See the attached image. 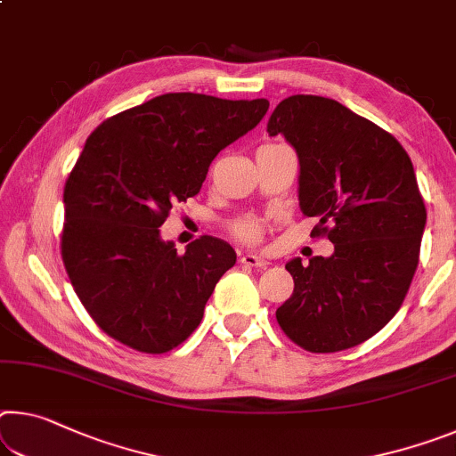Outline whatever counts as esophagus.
I'll list each match as a JSON object with an SVG mask.
<instances>
[{"mask_svg":"<svg viewBox=\"0 0 456 456\" xmlns=\"http://www.w3.org/2000/svg\"><path fill=\"white\" fill-rule=\"evenodd\" d=\"M240 264L249 265V267H265L267 265V259L259 257L256 254H243V256H240Z\"/></svg>","mask_w":456,"mask_h":456,"instance_id":"34e87169","label":"esophagus"}]
</instances>
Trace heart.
I'll use <instances>...</instances> for the list:
<instances>
[{"label": "heart", "instance_id": "b5f03b06", "mask_svg": "<svg viewBox=\"0 0 456 456\" xmlns=\"http://www.w3.org/2000/svg\"><path fill=\"white\" fill-rule=\"evenodd\" d=\"M231 233L245 243H257L264 235V223L254 216H243L231 223Z\"/></svg>", "mask_w": 456, "mask_h": 456}]
</instances>
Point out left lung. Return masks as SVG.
Here are the masks:
<instances>
[{
    "label": "left lung",
    "mask_w": 456,
    "mask_h": 456,
    "mask_svg": "<svg viewBox=\"0 0 456 456\" xmlns=\"http://www.w3.org/2000/svg\"><path fill=\"white\" fill-rule=\"evenodd\" d=\"M267 134L296 150L302 213L335 245L330 257L286 264L294 292L278 324L310 353L351 349L394 319L414 278L426 225L414 166L392 134L319 95L281 101Z\"/></svg>",
    "instance_id": "left-lung-1"
}]
</instances>
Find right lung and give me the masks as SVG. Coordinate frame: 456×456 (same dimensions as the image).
I'll use <instances>...</instances> for the list:
<instances>
[{
    "instance_id": "right-lung-1",
    "label": "right lung",
    "mask_w": 456,
    "mask_h": 456,
    "mask_svg": "<svg viewBox=\"0 0 456 456\" xmlns=\"http://www.w3.org/2000/svg\"><path fill=\"white\" fill-rule=\"evenodd\" d=\"M267 99L166 93L105 119L64 184L61 251L99 329L142 353L192 335L216 281L235 265L227 241L202 235L178 254L160 227L199 194L223 148L254 129Z\"/></svg>"
}]
</instances>
